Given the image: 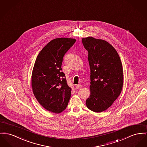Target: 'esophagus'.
Instances as JSON below:
<instances>
[{"instance_id": "34e87169", "label": "esophagus", "mask_w": 147, "mask_h": 147, "mask_svg": "<svg viewBox=\"0 0 147 147\" xmlns=\"http://www.w3.org/2000/svg\"><path fill=\"white\" fill-rule=\"evenodd\" d=\"M76 88H82V85H77L76 86Z\"/></svg>"}]
</instances>
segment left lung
Segmentation results:
<instances>
[{
	"label": "left lung",
	"instance_id": "left-lung-1",
	"mask_svg": "<svg viewBox=\"0 0 147 147\" xmlns=\"http://www.w3.org/2000/svg\"><path fill=\"white\" fill-rule=\"evenodd\" d=\"M88 51L90 68V95L86 105L101 113L110 107L120 95L123 86V71L117 51L108 42L88 37L82 39Z\"/></svg>",
	"mask_w": 147,
	"mask_h": 147
}]
</instances>
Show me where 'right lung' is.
<instances>
[{
  "mask_svg": "<svg viewBox=\"0 0 147 147\" xmlns=\"http://www.w3.org/2000/svg\"><path fill=\"white\" fill-rule=\"evenodd\" d=\"M76 39L59 38L48 43L39 52L32 74L33 94L40 105L59 114L67 107L71 88L67 84L61 65L65 54Z\"/></svg>",
  "mask_w": 147,
  "mask_h": 147,
  "instance_id": "1",
  "label": "right lung"
}]
</instances>
